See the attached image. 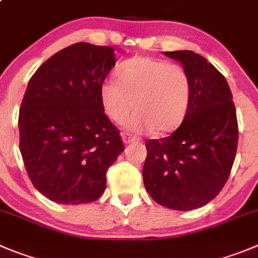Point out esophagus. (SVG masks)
<instances>
[{"instance_id": "esophagus-1", "label": "esophagus", "mask_w": 258, "mask_h": 258, "mask_svg": "<svg viewBox=\"0 0 258 258\" xmlns=\"http://www.w3.org/2000/svg\"><path fill=\"white\" fill-rule=\"evenodd\" d=\"M122 140H123L124 144H131V143H137V141H140L139 139L130 136V135H122Z\"/></svg>"}]
</instances>
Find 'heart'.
<instances>
[{
	"mask_svg": "<svg viewBox=\"0 0 258 258\" xmlns=\"http://www.w3.org/2000/svg\"><path fill=\"white\" fill-rule=\"evenodd\" d=\"M99 98L105 115L115 123L137 110L124 124L130 132L168 134L183 121L191 99V81L180 64L164 59L135 57L122 63L119 81L100 84Z\"/></svg>",
	"mask_w": 258,
	"mask_h": 258,
	"instance_id": "b5f03b06",
	"label": "heart"
}]
</instances>
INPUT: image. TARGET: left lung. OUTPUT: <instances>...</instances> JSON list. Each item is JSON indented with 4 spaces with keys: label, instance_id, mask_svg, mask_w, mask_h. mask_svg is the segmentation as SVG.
Returning a JSON list of instances; mask_svg holds the SVG:
<instances>
[{
    "label": "left lung",
    "instance_id": "1",
    "mask_svg": "<svg viewBox=\"0 0 258 258\" xmlns=\"http://www.w3.org/2000/svg\"><path fill=\"white\" fill-rule=\"evenodd\" d=\"M180 62L191 81V99L170 136L146 141L144 184L159 205L179 211L199 209L221 191L238 145L237 113L223 75L192 50L164 52Z\"/></svg>",
    "mask_w": 258,
    "mask_h": 258
}]
</instances>
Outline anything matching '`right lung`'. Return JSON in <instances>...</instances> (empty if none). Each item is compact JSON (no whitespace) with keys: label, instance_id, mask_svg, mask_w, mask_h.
Here are the masks:
<instances>
[{"label":"right lung","instance_id":"add662e5","mask_svg":"<svg viewBox=\"0 0 258 258\" xmlns=\"http://www.w3.org/2000/svg\"><path fill=\"white\" fill-rule=\"evenodd\" d=\"M114 64V48L76 43L29 80L19 113L20 153L31 183L50 201L80 205L99 199L108 168L124 150L99 98Z\"/></svg>","mask_w":258,"mask_h":258}]
</instances>
